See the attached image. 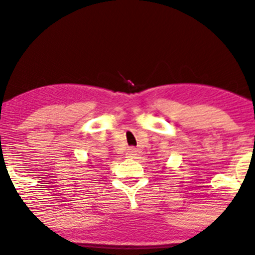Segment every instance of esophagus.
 Here are the masks:
<instances>
[{"mask_svg":"<svg viewBox=\"0 0 255 255\" xmlns=\"http://www.w3.org/2000/svg\"><path fill=\"white\" fill-rule=\"evenodd\" d=\"M136 153H138V151H136L135 147H128L127 151H126V155H127V157H135Z\"/></svg>","mask_w":255,"mask_h":255,"instance_id":"obj_1","label":"esophagus"}]
</instances>
